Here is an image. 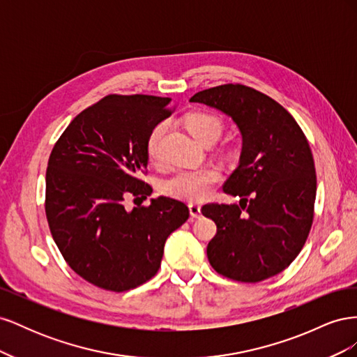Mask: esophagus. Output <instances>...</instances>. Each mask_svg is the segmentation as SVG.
I'll return each mask as SVG.
<instances>
[{
    "label": "esophagus",
    "mask_w": 357,
    "mask_h": 357,
    "mask_svg": "<svg viewBox=\"0 0 357 357\" xmlns=\"http://www.w3.org/2000/svg\"><path fill=\"white\" fill-rule=\"evenodd\" d=\"M189 211H190V215L192 218H199L201 215V205L198 204H189Z\"/></svg>",
    "instance_id": "obj_1"
}]
</instances>
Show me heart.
I'll return each mask as SVG.
<instances>
[{
  "mask_svg": "<svg viewBox=\"0 0 357 357\" xmlns=\"http://www.w3.org/2000/svg\"><path fill=\"white\" fill-rule=\"evenodd\" d=\"M185 126L204 146H211L218 142L223 132L222 119L211 113L193 112L185 117ZM167 131L164 122L158 123L149 132L146 139V153L149 160L156 162L160 156V143ZM222 174L218 168H201L178 171L164 183V192L168 197L198 202L207 198L214 186L220 181Z\"/></svg>",
  "mask_w": 357,
  "mask_h": 357,
  "instance_id": "obj_1",
  "label": "heart"
}]
</instances>
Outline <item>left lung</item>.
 I'll return each mask as SVG.
<instances>
[{"instance_id": "8db88e82", "label": "left lung", "mask_w": 357, "mask_h": 357, "mask_svg": "<svg viewBox=\"0 0 357 357\" xmlns=\"http://www.w3.org/2000/svg\"><path fill=\"white\" fill-rule=\"evenodd\" d=\"M232 117L243 135L240 165L223 192L240 205L210 202L202 214L218 225L207 245L215 273L234 282L259 283L295 261L314 219L316 167L301 126L283 105L240 83L195 93Z\"/></svg>"}]
</instances>
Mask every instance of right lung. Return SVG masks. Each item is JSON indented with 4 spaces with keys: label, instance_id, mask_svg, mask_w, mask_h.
Wrapping results in <instances>:
<instances>
[{
    "label": "right lung",
    "instance_id": "obj_1",
    "mask_svg": "<svg viewBox=\"0 0 357 357\" xmlns=\"http://www.w3.org/2000/svg\"><path fill=\"white\" fill-rule=\"evenodd\" d=\"M169 98L110 93L73 119L52 149L45 210L61 255L91 284L126 291L160 268L171 232L189 219L185 202L159 197L126 211L123 199H146L149 132L172 113Z\"/></svg>",
    "mask_w": 357,
    "mask_h": 357
}]
</instances>
